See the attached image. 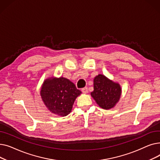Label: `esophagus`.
I'll return each instance as SVG.
<instances>
[{"instance_id": "esophagus-1", "label": "esophagus", "mask_w": 160, "mask_h": 160, "mask_svg": "<svg viewBox=\"0 0 160 160\" xmlns=\"http://www.w3.org/2000/svg\"><path fill=\"white\" fill-rule=\"evenodd\" d=\"M82 91L83 92V93H85V94L88 93V88H87V87H86V88H82Z\"/></svg>"}]
</instances>
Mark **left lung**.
<instances>
[{"label": "left lung", "instance_id": "8db88e82", "mask_svg": "<svg viewBox=\"0 0 160 160\" xmlns=\"http://www.w3.org/2000/svg\"><path fill=\"white\" fill-rule=\"evenodd\" d=\"M93 91L91 96L97 104L104 110H110L119 102L122 93L121 85L102 74L93 79Z\"/></svg>", "mask_w": 160, "mask_h": 160}]
</instances>
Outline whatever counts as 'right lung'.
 Returning <instances> with one entry per match:
<instances>
[{
    "instance_id": "1",
    "label": "right lung",
    "mask_w": 160,
    "mask_h": 160,
    "mask_svg": "<svg viewBox=\"0 0 160 160\" xmlns=\"http://www.w3.org/2000/svg\"><path fill=\"white\" fill-rule=\"evenodd\" d=\"M82 92L74 83L64 77H48L45 79L40 90L41 98L48 110L53 114L67 116Z\"/></svg>"
}]
</instances>
